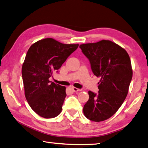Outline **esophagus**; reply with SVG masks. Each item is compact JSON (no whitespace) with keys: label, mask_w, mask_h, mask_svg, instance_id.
Here are the masks:
<instances>
[{"label":"esophagus","mask_w":148,"mask_h":148,"mask_svg":"<svg viewBox=\"0 0 148 148\" xmlns=\"http://www.w3.org/2000/svg\"><path fill=\"white\" fill-rule=\"evenodd\" d=\"M72 90H73L74 92H79V91H81L82 90L76 87H72Z\"/></svg>","instance_id":"1"}]
</instances>
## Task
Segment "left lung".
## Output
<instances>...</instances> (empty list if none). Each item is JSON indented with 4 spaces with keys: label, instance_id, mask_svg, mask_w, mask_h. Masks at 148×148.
Returning a JSON list of instances; mask_svg holds the SVG:
<instances>
[{
    "label": "left lung",
    "instance_id": "1",
    "mask_svg": "<svg viewBox=\"0 0 148 148\" xmlns=\"http://www.w3.org/2000/svg\"><path fill=\"white\" fill-rule=\"evenodd\" d=\"M79 48L89 60L94 75L101 77L98 93L88 91L83 113L94 122L106 120L119 110L127 95L133 76L130 58L123 48L108 40Z\"/></svg>",
    "mask_w": 148,
    "mask_h": 148
}]
</instances>
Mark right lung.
Here are the masks:
<instances>
[{
    "mask_svg": "<svg viewBox=\"0 0 148 148\" xmlns=\"http://www.w3.org/2000/svg\"><path fill=\"white\" fill-rule=\"evenodd\" d=\"M78 46L47 38L35 42L28 49L22 67L25 97L40 116L52 119L60 114L66 96V87L48 79Z\"/></svg>",
    "mask_w": 148,
    "mask_h": 148,
    "instance_id": "add662e5",
    "label": "right lung"
}]
</instances>
